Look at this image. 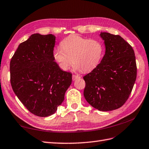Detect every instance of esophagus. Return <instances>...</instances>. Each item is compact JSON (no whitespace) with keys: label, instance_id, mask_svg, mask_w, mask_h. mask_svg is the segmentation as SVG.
Masks as SVG:
<instances>
[{"label":"esophagus","instance_id":"obj_1","mask_svg":"<svg viewBox=\"0 0 149 149\" xmlns=\"http://www.w3.org/2000/svg\"><path fill=\"white\" fill-rule=\"evenodd\" d=\"M79 78H80V77L78 75H72V80H75L77 79H79Z\"/></svg>","mask_w":149,"mask_h":149}]
</instances>
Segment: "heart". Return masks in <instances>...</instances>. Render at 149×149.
I'll list each match as a JSON object with an SVG mask.
<instances>
[{"mask_svg": "<svg viewBox=\"0 0 149 149\" xmlns=\"http://www.w3.org/2000/svg\"><path fill=\"white\" fill-rule=\"evenodd\" d=\"M55 49L53 57L58 66L67 70L72 63L77 70L89 72L99 65L104 56V47L97 39H89L78 35H70Z\"/></svg>", "mask_w": 149, "mask_h": 149, "instance_id": "b5f03b06", "label": "heart"}]
</instances>
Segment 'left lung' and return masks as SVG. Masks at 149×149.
Segmentation results:
<instances>
[{"label": "left lung", "instance_id": "1", "mask_svg": "<svg viewBox=\"0 0 149 149\" xmlns=\"http://www.w3.org/2000/svg\"><path fill=\"white\" fill-rule=\"evenodd\" d=\"M105 53L95 69L83 77L84 95L87 102L100 111L120 108L128 99L137 77L134 51L118 35L101 32Z\"/></svg>", "mask_w": 149, "mask_h": 149}]
</instances>
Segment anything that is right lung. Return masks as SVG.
<instances>
[{
	"label": "right lung",
	"mask_w": 149,
	"mask_h": 149,
	"mask_svg": "<svg viewBox=\"0 0 149 149\" xmlns=\"http://www.w3.org/2000/svg\"><path fill=\"white\" fill-rule=\"evenodd\" d=\"M55 44L54 35L34 33L19 45L10 63L15 94L29 112L39 117L57 111L72 83V74L54 61Z\"/></svg>",
	"instance_id": "add662e5"
}]
</instances>
